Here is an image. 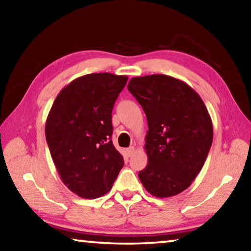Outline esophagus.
Wrapping results in <instances>:
<instances>
[{"mask_svg":"<svg viewBox=\"0 0 251 251\" xmlns=\"http://www.w3.org/2000/svg\"><path fill=\"white\" fill-rule=\"evenodd\" d=\"M126 155H128V157H131V155L134 153V148L133 147L128 148V149L126 150Z\"/></svg>","mask_w":251,"mask_h":251,"instance_id":"esophagus-1","label":"esophagus"}]
</instances>
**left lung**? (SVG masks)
Instances as JSON below:
<instances>
[{"label": "left lung", "instance_id": "obj_1", "mask_svg": "<svg viewBox=\"0 0 251 251\" xmlns=\"http://www.w3.org/2000/svg\"><path fill=\"white\" fill-rule=\"evenodd\" d=\"M128 90L148 121V163L139 172L146 190L158 198L190 187L210 150L213 129L202 99L181 80L164 75L132 77Z\"/></svg>", "mask_w": 251, "mask_h": 251}]
</instances>
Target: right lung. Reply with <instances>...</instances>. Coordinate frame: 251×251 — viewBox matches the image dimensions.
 Wrapping results in <instances>:
<instances>
[{
  "label": "right lung",
  "instance_id": "right-lung-1",
  "mask_svg": "<svg viewBox=\"0 0 251 251\" xmlns=\"http://www.w3.org/2000/svg\"><path fill=\"white\" fill-rule=\"evenodd\" d=\"M128 76L91 73L61 90L45 123V138L63 183L81 198L111 190L123 167L114 148L112 109Z\"/></svg>",
  "mask_w": 251,
  "mask_h": 251
}]
</instances>
